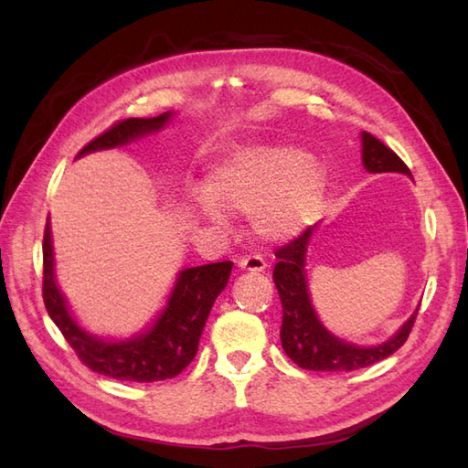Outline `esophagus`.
I'll return each mask as SVG.
<instances>
[{
	"label": "esophagus",
	"instance_id": "1",
	"mask_svg": "<svg viewBox=\"0 0 468 468\" xmlns=\"http://www.w3.org/2000/svg\"><path fill=\"white\" fill-rule=\"evenodd\" d=\"M239 270L241 271H251V273H261L267 270V263L263 257L260 255H250V257H243V260H239Z\"/></svg>",
	"mask_w": 468,
	"mask_h": 468
}]
</instances>
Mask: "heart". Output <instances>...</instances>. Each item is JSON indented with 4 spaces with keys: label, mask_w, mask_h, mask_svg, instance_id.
<instances>
[{
    "label": "heart",
    "mask_w": 468,
    "mask_h": 468,
    "mask_svg": "<svg viewBox=\"0 0 468 468\" xmlns=\"http://www.w3.org/2000/svg\"><path fill=\"white\" fill-rule=\"evenodd\" d=\"M330 175L310 153L287 144H247L223 156L205 178V195L186 211L197 221L227 227L229 215H250L263 243H287L320 217Z\"/></svg>",
    "instance_id": "b5f03b06"
}]
</instances>
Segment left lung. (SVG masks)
Returning a JSON list of instances; mask_svg holds the SVG:
<instances>
[{
    "label": "left lung",
    "instance_id": "left-lung-1",
    "mask_svg": "<svg viewBox=\"0 0 468 468\" xmlns=\"http://www.w3.org/2000/svg\"><path fill=\"white\" fill-rule=\"evenodd\" d=\"M360 141L362 165L367 173H402L412 176L409 166L378 138L362 133ZM315 229L317 223L307 227L297 239L275 251L280 261L273 270V282L283 307L282 346L285 354L303 370L314 372H352L392 356L409 337L419 310H414L394 335L376 346H357L332 334L314 310L310 285H307V247Z\"/></svg>",
    "mask_w": 468,
    "mask_h": 468
}]
</instances>
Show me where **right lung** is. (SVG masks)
<instances>
[{"label": "right lung", "mask_w": 468, "mask_h": 468, "mask_svg": "<svg viewBox=\"0 0 468 468\" xmlns=\"http://www.w3.org/2000/svg\"><path fill=\"white\" fill-rule=\"evenodd\" d=\"M175 112H163L154 118H128L114 124L111 131L86 144L76 158L96 151L126 146L138 138L161 133L171 122ZM231 261L186 267L176 273V280L166 303L154 320L128 337H102L76 322L72 310L56 282V261L49 217L44 233V303L46 310L74 347L78 357L90 370L131 382H158L175 378L191 364L198 340L217 295L225 290L231 275Z\"/></svg>", "instance_id": "obj_1"}]
</instances>
